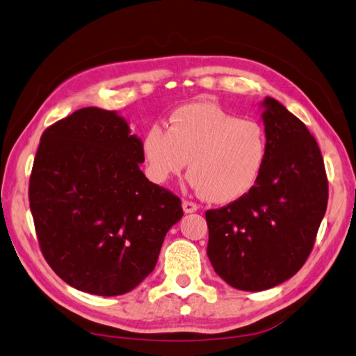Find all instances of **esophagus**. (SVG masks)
I'll return each instance as SVG.
<instances>
[{
  "label": "esophagus",
  "instance_id": "1",
  "mask_svg": "<svg viewBox=\"0 0 356 356\" xmlns=\"http://www.w3.org/2000/svg\"><path fill=\"white\" fill-rule=\"evenodd\" d=\"M182 208H184V211L185 213H194V211H197V205L194 204V202H190V200H184V204H182Z\"/></svg>",
  "mask_w": 356,
  "mask_h": 356
}]
</instances>
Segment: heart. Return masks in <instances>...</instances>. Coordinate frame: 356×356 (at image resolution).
Instances as JSON below:
<instances>
[{
    "instance_id": "b5f03b06",
    "label": "heart",
    "mask_w": 356,
    "mask_h": 356,
    "mask_svg": "<svg viewBox=\"0 0 356 356\" xmlns=\"http://www.w3.org/2000/svg\"><path fill=\"white\" fill-rule=\"evenodd\" d=\"M268 154L267 134L218 104L196 102L177 108L168 129L152 124L142 138L145 171L157 185L185 170L190 184L214 204H228L252 190Z\"/></svg>"
}]
</instances>
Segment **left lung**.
<instances>
[{"instance_id":"left-lung-1","label":"left lung","mask_w":356,"mask_h":356,"mask_svg":"<svg viewBox=\"0 0 356 356\" xmlns=\"http://www.w3.org/2000/svg\"><path fill=\"white\" fill-rule=\"evenodd\" d=\"M261 106L268 154L259 179L245 196L205 213L214 271L245 291L268 290L298 273L329 199L324 160L307 127L271 97Z\"/></svg>"}]
</instances>
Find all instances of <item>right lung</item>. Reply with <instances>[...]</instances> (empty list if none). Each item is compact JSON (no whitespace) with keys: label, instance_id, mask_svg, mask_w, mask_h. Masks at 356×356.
<instances>
[{"label":"right lung","instance_id":"obj_1","mask_svg":"<svg viewBox=\"0 0 356 356\" xmlns=\"http://www.w3.org/2000/svg\"><path fill=\"white\" fill-rule=\"evenodd\" d=\"M140 163L142 140L115 111L79 109L41 136L31 211L41 253L71 287L118 296L154 270L184 210Z\"/></svg>","mask_w":356,"mask_h":356}]
</instances>
